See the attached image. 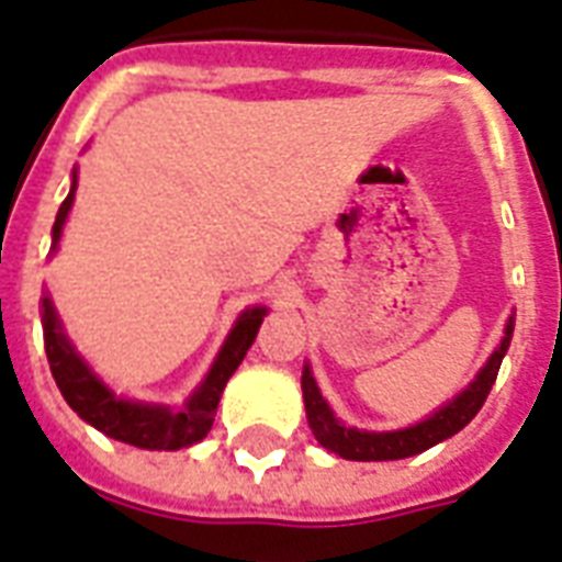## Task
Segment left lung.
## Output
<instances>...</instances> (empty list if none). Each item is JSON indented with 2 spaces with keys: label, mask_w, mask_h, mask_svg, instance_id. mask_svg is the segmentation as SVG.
<instances>
[{
  "label": "left lung",
  "mask_w": 562,
  "mask_h": 562,
  "mask_svg": "<svg viewBox=\"0 0 562 562\" xmlns=\"http://www.w3.org/2000/svg\"><path fill=\"white\" fill-rule=\"evenodd\" d=\"M509 338H513V318L507 324V333L501 338L498 350L492 353L490 362L481 368V374L474 376V383L457 395L448 406H442L439 413H434L427 422L406 427V430H395V434H366V430H353L336 422V415L329 413L327 401L321 397L315 376L310 374V368H303V404H306V418L315 439H318L327 451L338 453L341 460H359V462H376V460H404V457H415V453L434 448L448 436L460 434L462 427L481 413V406L486 404V395L495 385L498 376L501 359L507 353Z\"/></svg>",
  "instance_id": "1"
}]
</instances>
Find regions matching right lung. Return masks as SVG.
<instances>
[{"mask_svg": "<svg viewBox=\"0 0 562 562\" xmlns=\"http://www.w3.org/2000/svg\"><path fill=\"white\" fill-rule=\"evenodd\" d=\"M72 182L70 194L58 209L53 226V244L61 238L64 217L72 205ZM43 348H46V359H49V371H53L55 383L61 389L64 401L72 406V413H79L88 424H93L97 430H102L117 442L135 445V448H147V451H177V448H188V445L200 442L209 430H212L214 409L221 404L226 380L235 374V368L241 366V359L247 357L252 338L259 333V324L265 318V310H247L233 327L229 338H226L221 357L212 366L205 383L194 392V397L188 401L186 409H167V406H149V404H132V401H117L109 389L88 371V366L76 357L72 345L64 338L58 315H55L49 297H43Z\"/></svg>", "mask_w": 562, "mask_h": 562, "instance_id": "obj_1", "label": "right lung"}]
</instances>
